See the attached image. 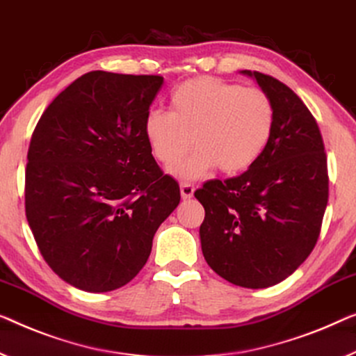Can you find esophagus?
<instances>
[{
  "instance_id": "34e87169",
  "label": "esophagus",
  "mask_w": 356,
  "mask_h": 356,
  "mask_svg": "<svg viewBox=\"0 0 356 356\" xmlns=\"http://www.w3.org/2000/svg\"><path fill=\"white\" fill-rule=\"evenodd\" d=\"M195 193V187L190 184H180V195L184 200H190Z\"/></svg>"
}]
</instances>
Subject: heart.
<instances>
[{
  "label": "heart",
  "instance_id": "heart-1",
  "mask_svg": "<svg viewBox=\"0 0 356 356\" xmlns=\"http://www.w3.org/2000/svg\"><path fill=\"white\" fill-rule=\"evenodd\" d=\"M275 124V107L267 92L214 76L188 79L169 95L168 113L150 111L144 137L152 155L185 180L219 168L224 174L248 169L262 155Z\"/></svg>",
  "mask_w": 356,
  "mask_h": 356
}]
</instances>
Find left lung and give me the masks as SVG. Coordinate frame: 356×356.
Returning a JSON list of instances; mask_svg holds the SVG:
<instances>
[{
  "instance_id": "8db88e82",
  "label": "left lung",
  "mask_w": 356,
  "mask_h": 356,
  "mask_svg": "<svg viewBox=\"0 0 356 356\" xmlns=\"http://www.w3.org/2000/svg\"><path fill=\"white\" fill-rule=\"evenodd\" d=\"M275 107L267 147L238 177L195 192L204 208L201 251L214 272L249 289L278 284L316 245L327 204V168L314 116L278 79L251 70Z\"/></svg>"
}]
</instances>
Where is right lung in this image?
<instances>
[{
  "label": "right lung",
  "mask_w": 356,
  "mask_h": 356,
  "mask_svg": "<svg viewBox=\"0 0 356 356\" xmlns=\"http://www.w3.org/2000/svg\"><path fill=\"white\" fill-rule=\"evenodd\" d=\"M156 75L89 72L52 100L31 136L25 212L47 265L88 293L136 277L180 201L144 137Z\"/></svg>",
  "instance_id": "add662e5"
}]
</instances>
